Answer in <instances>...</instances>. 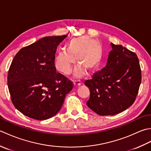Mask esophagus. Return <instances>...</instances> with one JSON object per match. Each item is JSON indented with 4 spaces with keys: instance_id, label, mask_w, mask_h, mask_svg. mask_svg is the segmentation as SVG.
Masks as SVG:
<instances>
[{
    "instance_id": "obj_1",
    "label": "esophagus",
    "mask_w": 151,
    "mask_h": 151,
    "mask_svg": "<svg viewBox=\"0 0 151 151\" xmlns=\"http://www.w3.org/2000/svg\"><path fill=\"white\" fill-rule=\"evenodd\" d=\"M73 84L75 86H80L81 85V81L80 80H74Z\"/></svg>"
}]
</instances>
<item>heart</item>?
I'll return each instance as SVG.
<instances>
[{"label":"heart","instance_id":"heart-1","mask_svg":"<svg viewBox=\"0 0 151 151\" xmlns=\"http://www.w3.org/2000/svg\"><path fill=\"white\" fill-rule=\"evenodd\" d=\"M65 50H62L57 54L55 65L57 69L65 75L72 72L76 62L80 65L76 67L75 74L81 75L84 73V69L91 71L97 66L101 58V46L97 41L90 37L81 36L73 38L67 42Z\"/></svg>","mask_w":151,"mask_h":151}]
</instances>
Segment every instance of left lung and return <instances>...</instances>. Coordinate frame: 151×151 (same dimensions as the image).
<instances>
[{"instance_id": "obj_1", "label": "left lung", "mask_w": 151, "mask_h": 151, "mask_svg": "<svg viewBox=\"0 0 151 151\" xmlns=\"http://www.w3.org/2000/svg\"><path fill=\"white\" fill-rule=\"evenodd\" d=\"M106 67L84 84L90 90L88 106L100 115H114L129 108L136 100L142 82L136 54L111 43Z\"/></svg>"}]
</instances>
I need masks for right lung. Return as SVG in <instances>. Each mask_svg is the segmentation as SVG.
Listing matches in <instances>:
<instances>
[{
	"mask_svg": "<svg viewBox=\"0 0 151 151\" xmlns=\"http://www.w3.org/2000/svg\"><path fill=\"white\" fill-rule=\"evenodd\" d=\"M67 36L41 38L19 51L8 74V86L16 109L34 119L45 120L62 108L73 82L54 65L57 47Z\"/></svg>",
	"mask_w": 151,
	"mask_h": 151,
	"instance_id": "1",
	"label": "right lung"
}]
</instances>
